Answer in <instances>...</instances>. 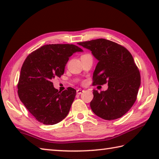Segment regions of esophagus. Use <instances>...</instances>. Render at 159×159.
<instances>
[{
  "label": "esophagus",
  "instance_id": "obj_1",
  "mask_svg": "<svg viewBox=\"0 0 159 159\" xmlns=\"http://www.w3.org/2000/svg\"><path fill=\"white\" fill-rule=\"evenodd\" d=\"M83 91H84V90H83L81 89H79V90H76V93L78 94V95H80V94H81L82 93H83Z\"/></svg>",
  "mask_w": 159,
  "mask_h": 159
}]
</instances>
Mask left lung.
<instances>
[{
    "label": "left lung",
    "mask_w": 159,
    "mask_h": 159,
    "mask_svg": "<svg viewBox=\"0 0 159 159\" xmlns=\"http://www.w3.org/2000/svg\"><path fill=\"white\" fill-rule=\"evenodd\" d=\"M78 44L90 50L98 60L93 73V84L108 82L107 90H93L92 111L105 120L122 117L133 107L140 87V74L133 56L124 47L104 39Z\"/></svg>",
    "instance_id": "obj_1"
}]
</instances>
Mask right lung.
I'll list each match as a JSON object with an SVG mask.
<instances>
[{
  "instance_id": "1",
  "label": "right lung",
  "mask_w": 159,
  "mask_h": 159,
  "mask_svg": "<svg viewBox=\"0 0 159 159\" xmlns=\"http://www.w3.org/2000/svg\"><path fill=\"white\" fill-rule=\"evenodd\" d=\"M83 52L72 44L45 45L29 55L21 66L17 85L21 102L38 121L54 125L69 114L76 91L68 88L60 92L52 79L64 74L69 57Z\"/></svg>"
}]
</instances>
